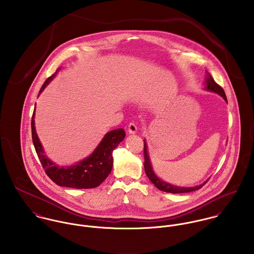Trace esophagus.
<instances>
[{
	"mask_svg": "<svg viewBox=\"0 0 254 254\" xmlns=\"http://www.w3.org/2000/svg\"><path fill=\"white\" fill-rule=\"evenodd\" d=\"M127 132H128L129 134H135V133L137 132V126H136V124L133 123V122L129 123V124H128V130H127Z\"/></svg>",
	"mask_w": 254,
	"mask_h": 254,
	"instance_id": "34e87169",
	"label": "esophagus"
}]
</instances>
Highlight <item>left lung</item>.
<instances>
[{"instance_id":"8db88e82","label":"left lung","mask_w":254,"mask_h":254,"mask_svg":"<svg viewBox=\"0 0 254 254\" xmlns=\"http://www.w3.org/2000/svg\"><path fill=\"white\" fill-rule=\"evenodd\" d=\"M205 89L210 91V92H214L218 95H220L226 102H227V98H226V94L223 90V88L221 86H219L217 83L213 80V78L211 77L210 74H208L207 78H206V86ZM144 155H145V171L146 176L148 177V179L151 181V183L160 190L166 191V192H171V193H183V192H190V191H193L196 190L198 189H200L202 186H204L206 184V182H204L203 184L199 185V186H195V187H191V188H185V187H177V186H173L171 184H168L166 182L161 181L153 172L151 164H150V160L147 154V150H146V144L144 143Z\"/></svg>"}]
</instances>
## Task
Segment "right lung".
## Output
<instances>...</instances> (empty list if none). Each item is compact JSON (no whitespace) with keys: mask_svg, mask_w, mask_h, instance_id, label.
Instances as JSON below:
<instances>
[{"mask_svg":"<svg viewBox=\"0 0 254 254\" xmlns=\"http://www.w3.org/2000/svg\"><path fill=\"white\" fill-rule=\"evenodd\" d=\"M56 74L57 72L54 73L44 82L39 94L42 93V91L52 81ZM34 113L35 109L31 120L32 141L40 162L45 169L46 174L52 181L62 187L74 189H91L100 186L106 180V178L111 172L113 164L112 151L125 138L124 129L119 128L107 133L94 152L84 160L68 167H60L48 159V157H46L44 154L43 146L39 141L35 130Z\"/></svg>","mask_w":254,"mask_h":254,"instance_id":"add662e5","label":"right lung"}]
</instances>
